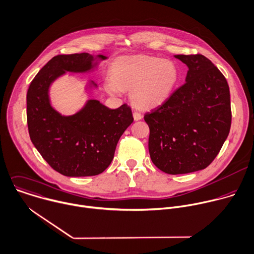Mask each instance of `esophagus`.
Instances as JSON below:
<instances>
[{
	"mask_svg": "<svg viewBox=\"0 0 254 254\" xmlns=\"http://www.w3.org/2000/svg\"><path fill=\"white\" fill-rule=\"evenodd\" d=\"M133 117H134V120H135V121H138V120L142 119V114H141L140 112L135 111V112L133 113Z\"/></svg>",
	"mask_w": 254,
	"mask_h": 254,
	"instance_id": "34e87169",
	"label": "esophagus"
}]
</instances>
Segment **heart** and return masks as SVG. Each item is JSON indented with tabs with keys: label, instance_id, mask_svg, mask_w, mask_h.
Segmentation results:
<instances>
[{
	"label": "heart",
	"instance_id": "1",
	"mask_svg": "<svg viewBox=\"0 0 254 254\" xmlns=\"http://www.w3.org/2000/svg\"><path fill=\"white\" fill-rule=\"evenodd\" d=\"M179 79L176 64L169 59L133 56L117 59L105 88L111 94L130 90V100L139 109H153L170 97Z\"/></svg>",
	"mask_w": 254,
	"mask_h": 254
}]
</instances>
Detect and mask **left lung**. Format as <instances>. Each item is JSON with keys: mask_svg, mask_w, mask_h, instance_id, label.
Here are the masks:
<instances>
[{"mask_svg": "<svg viewBox=\"0 0 254 254\" xmlns=\"http://www.w3.org/2000/svg\"><path fill=\"white\" fill-rule=\"evenodd\" d=\"M188 67L185 84L147 112L152 162L176 175L206 168L217 156L231 126L227 81L201 54L175 55Z\"/></svg>", "mask_w": 254, "mask_h": 254, "instance_id": "1", "label": "left lung"}]
</instances>
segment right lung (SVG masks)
<instances>
[{
  "label": "right lung",
  "instance_id": "add662e5",
  "mask_svg": "<svg viewBox=\"0 0 254 254\" xmlns=\"http://www.w3.org/2000/svg\"><path fill=\"white\" fill-rule=\"evenodd\" d=\"M96 58L88 53L58 55L35 76L27 93V122L32 143L47 163L69 177L102 173L114 158L117 143L133 122L131 108L123 104L109 109L98 100H88L71 116L61 115L50 103L49 88L66 72L86 73ZM97 87L91 81L90 87Z\"/></svg>",
  "mask_w": 254,
  "mask_h": 254
}]
</instances>
